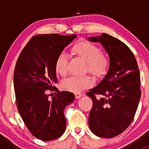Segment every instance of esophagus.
I'll list each match as a JSON object with an SVG mask.
<instances>
[{
	"label": "esophagus",
	"instance_id": "esophagus-1",
	"mask_svg": "<svg viewBox=\"0 0 149 149\" xmlns=\"http://www.w3.org/2000/svg\"><path fill=\"white\" fill-rule=\"evenodd\" d=\"M82 96H83V94H81V93H76L75 94V97H76V99H80Z\"/></svg>",
	"mask_w": 149,
	"mask_h": 149
}]
</instances>
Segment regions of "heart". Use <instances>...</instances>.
Masks as SVG:
<instances>
[{
	"label": "heart",
	"mask_w": 149,
	"mask_h": 149,
	"mask_svg": "<svg viewBox=\"0 0 149 149\" xmlns=\"http://www.w3.org/2000/svg\"><path fill=\"white\" fill-rule=\"evenodd\" d=\"M71 53L86 63V70L95 76H102L107 71L109 61L105 54L100 52L96 45L86 41L76 43L71 48ZM68 57L61 53L55 61V68L58 74L64 76L67 74ZM92 84V79L88 76L71 77L63 82L64 89L72 92H79Z\"/></svg>",
	"instance_id": "heart-1"
}]
</instances>
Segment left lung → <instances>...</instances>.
<instances>
[{"instance_id":"8db88e82","label":"left lung","mask_w":149,"mask_h":149,"mask_svg":"<svg viewBox=\"0 0 149 149\" xmlns=\"http://www.w3.org/2000/svg\"><path fill=\"white\" fill-rule=\"evenodd\" d=\"M87 40L101 44L109 58L107 74L86 94L93 100L88 126L96 136L110 139L127 129L137 110L141 94L139 66L130 48L118 39L103 33Z\"/></svg>"}]
</instances>
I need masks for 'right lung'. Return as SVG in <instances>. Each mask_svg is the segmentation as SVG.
<instances>
[{
    "mask_svg": "<svg viewBox=\"0 0 149 149\" xmlns=\"http://www.w3.org/2000/svg\"><path fill=\"white\" fill-rule=\"evenodd\" d=\"M76 34H37L24 47L16 61L13 86L17 109L31 134L44 141L64 133V109L74 101V94L57 93L52 100L46 91L57 84L55 61Z\"/></svg>",
    "mask_w": 149,
    "mask_h": 149,
    "instance_id": "obj_1",
    "label": "right lung"
}]
</instances>
